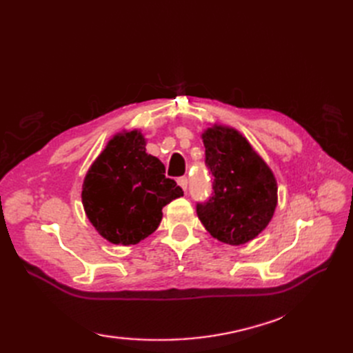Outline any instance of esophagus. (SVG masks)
<instances>
[{
	"label": "esophagus",
	"mask_w": 353,
	"mask_h": 353,
	"mask_svg": "<svg viewBox=\"0 0 353 353\" xmlns=\"http://www.w3.org/2000/svg\"><path fill=\"white\" fill-rule=\"evenodd\" d=\"M176 183H178V185L183 188L184 191L187 190V184H188V179H187V176H181V178H178L176 179Z\"/></svg>",
	"instance_id": "esophagus-1"
}]
</instances>
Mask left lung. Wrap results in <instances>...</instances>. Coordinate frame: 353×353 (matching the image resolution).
<instances>
[{"label": "left lung", "instance_id": "left-lung-1", "mask_svg": "<svg viewBox=\"0 0 353 353\" xmlns=\"http://www.w3.org/2000/svg\"><path fill=\"white\" fill-rule=\"evenodd\" d=\"M213 196L197 216L213 239L240 245L268 227L279 203L272 169L236 128L213 123L201 132Z\"/></svg>", "mask_w": 353, "mask_h": 353}]
</instances>
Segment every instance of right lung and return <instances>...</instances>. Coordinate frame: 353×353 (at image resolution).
<instances>
[{"mask_svg":"<svg viewBox=\"0 0 353 353\" xmlns=\"http://www.w3.org/2000/svg\"><path fill=\"white\" fill-rule=\"evenodd\" d=\"M145 144L140 130L114 134L83 178L85 215L112 244L132 245L150 236L162 221V209L184 194Z\"/></svg>","mask_w":353,"mask_h":353,"instance_id":"right-lung-1","label":"right lung"}]
</instances>
